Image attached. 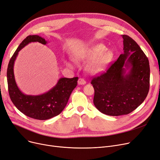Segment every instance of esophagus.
Segmentation results:
<instances>
[{
  "mask_svg": "<svg viewBox=\"0 0 160 160\" xmlns=\"http://www.w3.org/2000/svg\"><path fill=\"white\" fill-rule=\"evenodd\" d=\"M78 82V85H85L87 82H86V81L85 79H83L82 78H79Z\"/></svg>",
  "mask_w": 160,
  "mask_h": 160,
  "instance_id": "esophagus-1",
  "label": "esophagus"
}]
</instances>
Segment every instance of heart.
<instances>
[{
  "label": "heart",
  "instance_id": "heart-1",
  "mask_svg": "<svg viewBox=\"0 0 160 160\" xmlns=\"http://www.w3.org/2000/svg\"><path fill=\"white\" fill-rule=\"evenodd\" d=\"M106 49L105 45L98 43L81 49L75 57L79 61L94 60L88 66L89 71L94 74L101 73L106 70L114 57L113 52Z\"/></svg>",
  "mask_w": 160,
  "mask_h": 160
}]
</instances>
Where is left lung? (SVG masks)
<instances>
[{"instance_id":"1","label":"left lung","mask_w":160,"mask_h":160,"mask_svg":"<svg viewBox=\"0 0 160 160\" xmlns=\"http://www.w3.org/2000/svg\"><path fill=\"white\" fill-rule=\"evenodd\" d=\"M122 36L124 54L91 81L95 107L110 116L128 115L134 111L145 100L150 87L147 57L131 37Z\"/></svg>"}]
</instances>
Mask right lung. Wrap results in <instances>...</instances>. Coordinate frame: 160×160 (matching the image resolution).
I'll use <instances>...</instances> for the list:
<instances>
[{
  "label": "right lung",
  "mask_w": 160,
  "mask_h": 160,
  "mask_svg": "<svg viewBox=\"0 0 160 160\" xmlns=\"http://www.w3.org/2000/svg\"><path fill=\"white\" fill-rule=\"evenodd\" d=\"M43 45L47 42L38 35L28 36L12 55L8 66L7 81L10 99L14 105L27 117L37 120H48L58 115L69 100L73 90L78 85V78H60L57 85L41 95H26L19 89L13 73V65L19 51L30 42Z\"/></svg>",
  "instance_id": "1"
}]
</instances>
